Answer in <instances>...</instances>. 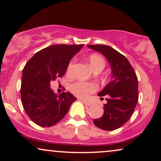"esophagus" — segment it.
<instances>
[{"instance_id": "esophagus-1", "label": "esophagus", "mask_w": 161, "mask_h": 161, "mask_svg": "<svg viewBox=\"0 0 161 161\" xmlns=\"http://www.w3.org/2000/svg\"><path fill=\"white\" fill-rule=\"evenodd\" d=\"M81 101H82V102L83 103V104L87 105V106H90V105H92V103L88 102V101H85V100H81Z\"/></svg>"}]
</instances>
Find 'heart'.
Segmentation results:
<instances>
[{
	"label": "heart",
	"mask_w": 161,
	"mask_h": 161,
	"mask_svg": "<svg viewBox=\"0 0 161 161\" xmlns=\"http://www.w3.org/2000/svg\"><path fill=\"white\" fill-rule=\"evenodd\" d=\"M88 61L90 66L94 70L102 69L104 67V60L101 56L97 54H92L88 57ZM73 68V62H71L68 66V72L71 73ZM97 90V86L95 83L86 82L82 81H78L70 86V91L73 95L81 98H86L90 94L95 92Z\"/></svg>",
	"instance_id": "heart-1"
}]
</instances>
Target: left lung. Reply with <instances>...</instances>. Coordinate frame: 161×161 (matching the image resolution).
Segmentation results:
<instances>
[{
  "mask_svg": "<svg viewBox=\"0 0 161 161\" xmlns=\"http://www.w3.org/2000/svg\"><path fill=\"white\" fill-rule=\"evenodd\" d=\"M87 46L102 53L111 68L110 82L97 94L100 97H108L103 108L104 114L94 119V124L104 130H115L130 119L137 104V75L126 57L113 47L104 45Z\"/></svg>",
  "mask_w": 161,
  "mask_h": 161,
  "instance_id": "obj_1",
  "label": "left lung"
}]
</instances>
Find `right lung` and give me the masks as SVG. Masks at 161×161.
<instances>
[{
    "mask_svg": "<svg viewBox=\"0 0 161 161\" xmlns=\"http://www.w3.org/2000/svg\"><path fill=\"white\" fill-rule=\"evenodd\" d=\"M84 45H54L35 53L23 70L22 104L32 121L42 127L60 122L76 101L69 92L57 95L50 83L65 74L72 58Z\"/></svg>",
    "mask_w": 161,
    "mask_h": 161,
    "instance_id": "obj_1",
    "label": "right lung"
}]
</instances>
